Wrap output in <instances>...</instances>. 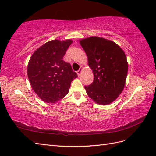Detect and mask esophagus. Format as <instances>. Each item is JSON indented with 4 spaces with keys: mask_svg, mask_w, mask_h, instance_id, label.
Instances as JSON below:
<instances>
[{
    "mask_svg": "<svg viewBox=\"0 0 156 156\" xmlns=\"http://www.w3.org/2000/svg\"><path fill=\"white\" fill-rule=\"evenodd\" d=\"M82 68H80L78 69V70L76 72H77V74H78V76H80V74H81V73H82Z\"/></svg>",
    "mask_w": 156,
    "mask_h": 156,
    "instance_id": "34e87169",
    "label": "esophagus"
}]
</instances>
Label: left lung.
Instances as JSON below:
<instances>
[{
  "instance_id": "left-lung-1",
  "label": "left lung",
  "mask_w": 156,
  "mask_h": 156,
  "mask_svg": "<svg viewBox=\"0 0 156 156\" xmlns=\"http://www.w3.org/2000/svg\"><path fill=\"white\" fill-rule=\"evenodd\" d=\"M80 45L94 74L92 83L84 86L87 94L97 103H111L125 87L128 64L124 51L113 41L94 36L82 39Z\"/></svg>"
}]
</instances>
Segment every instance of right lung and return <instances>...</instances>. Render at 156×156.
Masks as SVG:
<instances>
[{"instance_id":"obj_1","label":"right lung","mask_w":156,"mask_h":156,"mask_svg":"<svg viewBox=\"0 0 156 156\" xmlns=\"http://www.w3.org/2000/svg\"><path fill=\"white\" fill-rule=\"evenodd\" d=\"M70 39L48 41L30 58L27 75L33 90L45 102H55L68 93L71 82L78 77L69 63L63 60Z\"/></svg>"}]
</instances>
